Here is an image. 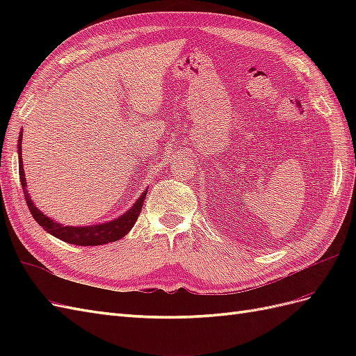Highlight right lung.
Here are the masks:
<instances>
[{
    "instance_id": "obj_1",
    "label": "right lung",
    "mask_w": 356,
    "mask_h": 356,
    "mask_svg": "<svg viewBox=\"0 0 356 356\" xmlns=\"http://www.w3.org/2000/svg\"><path fill=\"white\" fill-rule=\"evenodd\" d=\"M22 132L19 135V177H20V184L24 188V196L26 200L28 208L32 213V217L35 221L44 229L47 233H50L55 238L68 242L71 245H80V246H96V245H104L115 242L122 239L134 227L136 222L139 213L144 207V200L147 196V190L143 193L141 197H139L134 207L129 209L122 217H118L110 222H104L98 225H88V227H71V225H60L59 222H55L46 217L44 213H41L35 208V204L32 203L28 191H26V179H25V172H24V161H22Z\"/></svg>"
}]
</instances>
